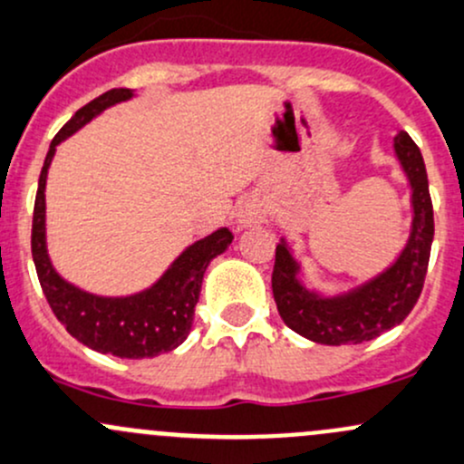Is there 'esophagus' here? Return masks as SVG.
Here are the masks:
<instances>
[{"label": "esophagus", "mask_w": 464, "mask_h": 464, "mask_svg": "<svg viewBox=\"0 0 464 464\" xmlns=\"http://www.w3.org/2000/svg\"><path fill=\"white\" fill-rule=\"evenodd\" d=\"M266 219V207L260 199H246L242 202L240 211H237V224L240 227H253V224H262Z\"/></svg>", "instance_id": "esophagus-1"}]
</instances>
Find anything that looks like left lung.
I'll list each match as a JSON object with an SVG mask.
<instances>
[{"mask_svg": "<svg viewBox=\"0 0 464 464\" xmlns=\"http://www.w3.org/2000/svg\"><path fill=\"white\" fill-rule=\"evenodd\" d=\"M396 155L411 182L413 228L396 265L360 289L340 297H318L297 282V265L285 242L276 246L273 297L289 329L318 344L340 347L378 338L411 314L422 294L433 242V204L420 149L400 130Z\"/></svg>", "mask_w": 464, "mask_h": 464, "instance_id": "8db88e82", "label": "left lung"}]
</instances>
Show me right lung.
<instances>
[{
	"mask_svg": "<svg viewBox=\"0 0 464 464\" xmlns=\"http://www.w3.org/2000/svg\"><path fill=\"white\" fill-rule=\"evenodd\" d=\"M130 95H133L130 89L102 92L100 97L82 106L53 138L42 173H39L31 248L44 295L68 334L100 353L140 360L167 353L187 340L193 324L195 304L199 300L204 271L213 257L227 251V246L233 242V233L231 228H219L204 240L195 242L173 262V266L164 273L158 285L130 297H97L68 285L57 276L48 260L46 233H44V218H46L44 216L46 213L44 188H46V175L55 155V146L82 129L97 113L117 102L129 100Z\"/></svg>",
	"mask_w": 464,
	"mask_h": 464,
	"instance_id": "right-lung-1",
	"label": "right lung"
}]
</instances>
